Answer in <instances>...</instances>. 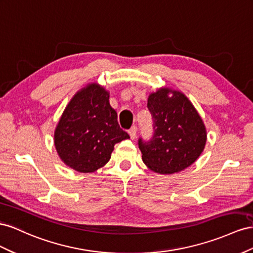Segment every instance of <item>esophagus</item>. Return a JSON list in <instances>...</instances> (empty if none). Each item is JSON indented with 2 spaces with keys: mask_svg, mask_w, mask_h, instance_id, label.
<instances>
[{
  "mask_svg": "<svg viewBox=\"0 0 253 253\" xmlns=\"http://www.w3.org/2000/svg\"><path fill=\"white\" fill-rule=\"evenodd\" d=\"M128 133H129V135H130V138H131L132 140H134L135 136H136V127H135V126L131 127L130 129H129Z\"/></svg>",
  "mask_w": 253,
  "mask_h": 253,
  "instance_id": "obj_1",
  "label": "esophagus"
}]
</instances>
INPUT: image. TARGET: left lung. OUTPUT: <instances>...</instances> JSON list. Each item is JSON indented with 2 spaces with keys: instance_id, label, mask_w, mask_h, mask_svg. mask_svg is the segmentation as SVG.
Segmentation results:
<instances>
[{
  "instance_id": "left-lung-1",
  "label": "left lung",
  "mask_w": 253,
  "mask_h": 253,
  "mask_svg": "<svg viewBox=\"0 0 253 253\" xmlns=\"http://www.w3.org/2000/svg\"><path fill=\"white\" fill-rule=\"evenodd\" d=\"M147 107L154 119L155 133L148 142L139 140L143 162L162 175L189 168L207 142V129L196 108L182 92L168 86L150 93Z\"/></svg>"
}]
</instances>
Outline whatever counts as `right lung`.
<instances>
[{"instance_id":"add662e5","label":"right lung","mask_w":253,"mask_h":253,"mask_svg":"<svg viewBox=\"0 0 253 253\" xmlns=\"http://www.w3.org/2000/svg\"><path fill=\"white\" fill-rule=\"evenodd\" d=\"M109 97L104 86L88 84L72 97L55 128L57 154L76 171L88 174L105 167L115 144L129 139Z\"/></svg>"}]
</instances>
